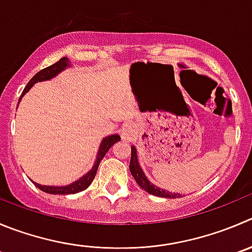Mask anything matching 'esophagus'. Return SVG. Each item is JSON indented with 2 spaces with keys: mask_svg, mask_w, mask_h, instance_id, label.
Returning <instances> with one entry per match:
<instances>
[{
  "mask_svg": "<svg viewBox=\"0 0 252 252\" xmlns=\"http://www.w3.org/2000/svg\"><path fill=\"white\" fill-rule=\"evenodd\" d=\"M135 136V127L131 124H126L121 128V137L124 141H130Z\"/></svg>",
  "mask_w": 252,
  "mask_h": 252,
  "instance_id": "34e87169",
  "label": "esophagus"
}]
</instances>
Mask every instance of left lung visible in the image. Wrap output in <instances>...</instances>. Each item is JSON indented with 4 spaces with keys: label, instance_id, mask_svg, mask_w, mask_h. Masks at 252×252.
Listing matches in <instances>:
<instances>
[{
    "label": "left lung",
    "instance_id": "1",
    "mask_svg": "<svg viewBox=\"0 0 252 252\" xmlns=\"http://www.w3.org/2000/svg\"><path fill=\"white\" fill-rule=\"evenodd\" d=\"M130 172L132 174V177L135 178L136 183L143 189V190L148 191L150 194L156 196H162V198H178L181 196L179 193H172V191L166 190V189H162L159 187L155 186L153 183H151L148 181V178L146 177L145 172L141 168L140 163H138V157H137V148L135 146H131V160H130Z\"/></svg>",
    "mask_w": 252,
    "mask_h": 252
}]
</instances>
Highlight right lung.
Here are the masks:
<instances>
[{
  "instance_id": "obj_1",
  "label": "right lung",
  "mask_w": 252,
  "mask_h": 252,
  "mask_svg": "<svg viewBox=\"0 0 252 252\" xmlns=\"http://www.w3.org/2000/svg\"><path fill=\"white\" fill-rule=\"evenodd\" d=\"M70 65H71L70 61H69L66 57H63V58L59 59L56 64H53V65H50V66H48V68L43 69V70L38 71V73L35 74L32 79H31L30 83H28L27 86L25 88V90H23L22 95H21V97H20V101L22 100V97L25 96L28 92H30V89L32 88L35 83H40V81L50 80V79L56 78L59 73H62L63 70H65L66 68H70ZM20 101H18V104H20ZM120 140H121V137H120V135H117V133H115V135L106 136V137L102 138L101 143H100V146H99V151H97L96 160H95V163H94V166H93V168L90 169L88 173L84 174L83 177H80L78 181L74 182V183L68 184V186L56 187V186H42V184H38L33 181L32 182L34 183V186L37 187V188H39L42 191H45V193H49V194H75V193H79V191L84 190V189H86L89 186H90V184H92V182L94 181L95 176H96L97 168H99V164H100V162H101V159L105 157V155L107 153V151H109L110 148L115 145V143L119 142Z\"/></svg>"
}]
</instances>
